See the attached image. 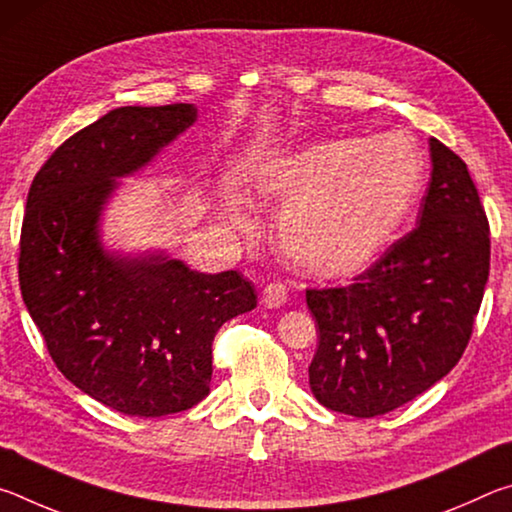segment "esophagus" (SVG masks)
Wrapping results in <instances>:
<instances>
[{"label":"esophagus","mask_w":512,"mask_h":512,"mask_svg":"<svg viewBox=\"0 0 512 512\" xmlns=\"http://www.w3.org/2000/svg\"><path fill=\"white\" fill-rule=\"evenodd\" d=\"M287 300H289V291L280 282L268 284V287L262 293V305L268 307V309H280V307L287 305Z\"/></svg>","instance_id":"1"}]
</instances>
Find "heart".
<instances>
[{
  "instance_id": "heart-1",
  "label": "heart",
  "mask_w": 512,
  "mask_h": 512,
  "mask_svg": "<svg viewBox=\"0 0 512 512\" xmlns=\"http://www.w3.org/2000/svg\"><path fill=\"white\" fill-rule=\"evenodd\" d=\"M424 162L404 137L320 140L277 160L262 194L280 205V246L300 271L361 273L381 255L418 201Z\"/></svg>"
}]
</instances>
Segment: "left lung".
Returning <instances> with one entry per match:
<instances>
[{"label":"left lung","instance_id":"1","mask_svg":"<svg viewBox=\"0 0 512 512\" xmlns=\"http://www.w3.org/2000/svg\"><path fill=\"white\" fill-rule=\"evenodd\" d=\"M418 225L354 284L309 289L318 350L309 386L327 409L375 418L431 388L463 357L490 273V228L467 164L429 140Z\"/></svg>","mask_w":512,"mask_h":512}]
</instances>
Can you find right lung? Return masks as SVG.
Listing matches in <instances>:
<instances>
[{
	"mask_svg": "<svg viewBox=\"0 0 512 512\" xmlns=\"http://www.w3.org/2000/svg\"><path fill=\"white\" fill-rule=\"evenodd\" d=\"M196 115L192 103L110 110L51 153L24 212L17 273L51 359L83 393L140 418L201 402L216 332L257 307L237 271L103 248L101 214L117 180L144 169Z\"/></svg>",
	"mask_w": 512,
	"mask_h": 512,
	"instance_id": "add662e5",
	"label": "right lung"
}]
</instances>
